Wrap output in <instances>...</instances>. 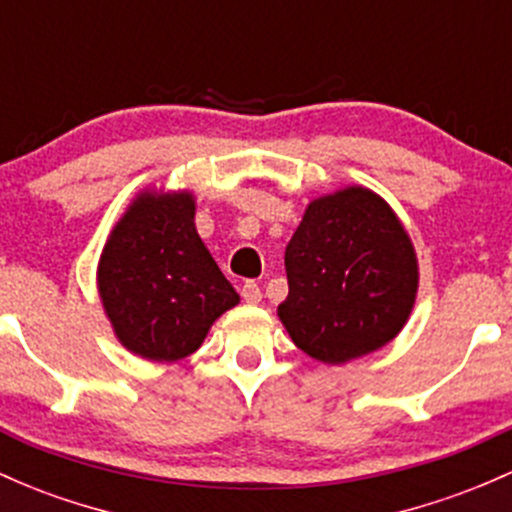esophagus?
Masks as SVG:
<instances>
[{
    "label": "esophagus",
    "mask_w": 512,
    "mask_h": 512,
    "mask_svg": "<svg viewBox=\"0 0 512 512\" xmlns=\"http://www.w3.org/2000/svg\"><path fill=\"white\" fill-rule=\"evenodd\" d=\"M240 294H243L245 303H250V306H255V303L262 301V289H260V284H255V282H245L243 289H240Z\"/></svg>",
    "instance_id": "34e87169"
}]
</instances>
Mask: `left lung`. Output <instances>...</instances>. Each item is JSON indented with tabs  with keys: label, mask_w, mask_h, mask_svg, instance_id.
Returning <instances> with one entry per match:
<instances>
[{
	"label": "left lung",
	"mask_w": 512,
	"mask_h": 512,
	"mask_svg": "<svg viewBox=\"0 0 512 512\" xmlns=\"http://www.w3.org/2000/svg\"><path fill=\"white\" fill-rule=\"evenodd\" d=\"M277 316L299 350L345 364L381 350L411 318L418 255L389 201L362 184L313 199L284 255Z\"/></svg>",
	"instance_id": "obj_1"
}]
</instances>
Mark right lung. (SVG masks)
Segmentation results:
<instances>
[{
	"instance_id": "right-lung-1",
	"label": "right lung",
	"mask_w": 512,
	"mask_h": 512,
	"mask_svg": "<svg viewBox=\"0 0 512 512\" xmlns=\"http://www.w3.org/2000/svg\"><path fill=\"white\" fill-rule=\"evenodd\" d=\"M194 216L189 189L145 187L101 247V308L116 340L148 362L189 357L211 325L240 303L196 233Z\"/></svg>"
}]
</instances>
